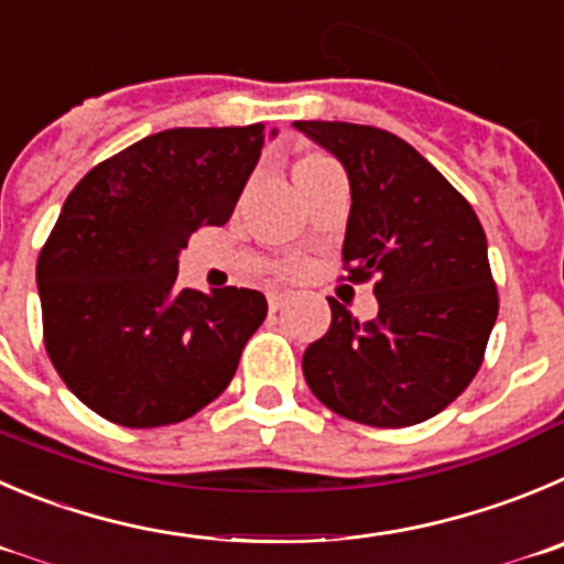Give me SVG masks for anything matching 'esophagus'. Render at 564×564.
<instances>
[{"mask_svg": "<svg viewBox=\"0 0 564 564\" xmlns=\"http://www.w3.org/2000/svg\"><path fill=\"white\" fill-rule=\"evenodd\" d=\"M267 303H270V312H272V314L281 312V308L286 306V294H281V292H270V294H267Z\"/></svg>", "mask_w": 564, "mask_h": 564, "instance_id": "1", "label": "esophagus"}]
</instances>
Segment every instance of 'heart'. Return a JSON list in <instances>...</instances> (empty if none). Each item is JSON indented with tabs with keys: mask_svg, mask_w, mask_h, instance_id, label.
Here are the masks:
<instances>
[{
	"mask_svg": "<svg viewBox=\"0 0 564 564\" xmlns=\"http://www.w3.org/2000/svg\"><path fill=\"white\" fill-rule=\"evenodd\" d=\"M328 163H334V161H330V158H325L323 152H306V155L297 161V166H294V175H300V172L319 170V166H328Z\"/></svg>",
	"mask_w": 564,
	"mask_h": 564,
	"instance_id": "1",
	"label": "heart"
}]
</instances>
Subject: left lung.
<instances>
[{
  "label": "left lung",
  "mask_w": 564,
  "mask_h": 564,
  "mask_svg": "<svg viewBox=\"0 0 564 564\" xmlns=\"http://www.w3.org/2000/svg\"><path fill=\"white\" fill-rule=\"evenodd\" d=\"M334 152L350 181L345 281H376L378 317L359 323L328 297L330 328L303 376L330 412L406 429L454 403L476 378L498 289L476 210L403 139L350 122H294Z\"/></svg>",
  "instance_id": "1"
}]
</instances>
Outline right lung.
<instances>
[{
  "label": "right lung",
  "mask_w": 564,
  "mask_h": 564,
  "mask_svg": "<svg viewBox=\"0 0 564 564\" xmlns=\"http://www.w3.org/2000/svg\"><path fill=\"white\" fill-rule=\"evenodd\" d=\"M264 124L172 128L97 163L63 203L35 267L44 345L99 417L158 429L225 392L267 317L256 289L177 286V252L230 219Z\"/></svg>",
  "instance_id": "right-lung-1"
}]
</instances>
